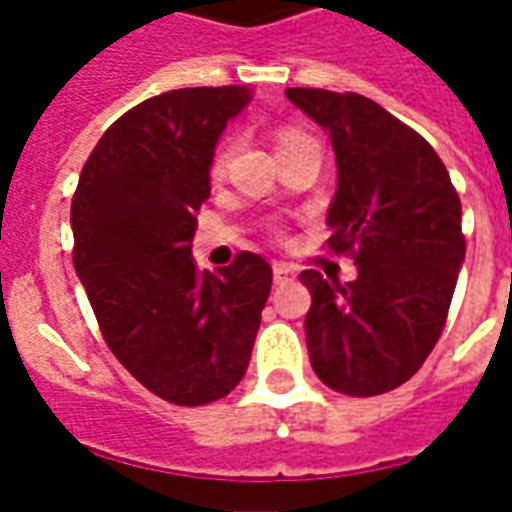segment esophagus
Listing matches in <instances>:
<instances>
[{"mask_svg": "<svg viewBox=\"0 0 512 512\" xmlns=\"http://www.w3.org/2000/svg\"><path fill=\"white\" fill-rule=\"evenodd\" d=\"M290 279H296V268L288 266V263H274V282L282 285V282H290Z\"/></svg>", "mask_w": 512, "mask_h": 512, "instance_id": "1", "label": "esophagus"}]
</instances>
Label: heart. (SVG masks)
Listing matches in <instances>:
<instances>
[{"label":"heart","instance_id":"b5f03b06","mask_svg":"<svg viewBox=\"0 0 512 512\" xmlns=\"http://www.w3.org/2000/svg\"><path fill=\"white\" fill-rule=\"evenodd\" d=\"M293 139H301L299 131H282V134H279V145H285V142H293ZM227 153H230L227 147H224V150H219V156H216V161H213V172H222L224 161H227Z\"/></svg>","mask_w":512,"mask_h":512}]
</instances>
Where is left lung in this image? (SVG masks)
<instances>
[{"label": "left lung", "instance_id": "1", "mask_svg": "<svg viewBox=\"0 0 512 512\" xmlns=\"http://www.w3.org/2000/svg\"><path fill=\"white\" fill-rule=\"evenodd\" d=\"M285 95L332 139L329 249L359 266L345 285L301 271L312 370L334 392L384 395L417 373L444 329L466 255L461 200L436 150L376 101L315 87Z\"/></svg>", "mask_w": 512, "mask_h": 512}]
</instances>
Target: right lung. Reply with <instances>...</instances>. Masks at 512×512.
<instances>
[{"label": "right lung", "mask_w": 512, "mask_h": 512, "mask_svg": "<svg viewBox=\"0 0 512 512\" xmlns=\"http://www.w3.org/2000/svg\"><path fill=\"white\" fill-rule=\"evenodd\" d=\"M249 87L147 98L106 128L73 194V266L117 362L175 406H205L244 378L271 266L241 252L197 271L191 238L216 142Z\"/></svg>", "instance_id": "add662e5"}]
</instances>
